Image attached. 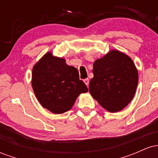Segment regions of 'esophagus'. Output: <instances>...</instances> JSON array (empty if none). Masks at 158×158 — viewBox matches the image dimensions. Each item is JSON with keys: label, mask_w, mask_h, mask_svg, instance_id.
Listing matches in <instances>:
<instances>
[{"label": "esophagus", "mask_w": 158, "mask_h": 158, "mask_svg": "<svg viewBox=\"0 0 158 158\" xmlns=\"http://www.w3.org/2000/svg\"><path fill=\"white\" fill-rule=\"evenodd\" d=\"M84 82L85 83V85H86L87 86H88V85H89V79H84Z\"/></svg>", "instance_id": "34e87169"}]
</instances>
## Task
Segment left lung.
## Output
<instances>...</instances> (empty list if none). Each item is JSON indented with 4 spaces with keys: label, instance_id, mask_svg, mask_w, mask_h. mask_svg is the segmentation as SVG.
<instances>
[{
    "label": "left lung",
    "instance_id": "1",
    "mask_svg": "<svg viewBox=\"0 0 158 158\" xmlns=\"http://www.w3.org/2000/svg\"><path fill=\"white\" fill-rule=\"evenodd\" d=\"M89 92L101 106L117 112L133 99L138 84V72L131 58L113 50L94 61Z\"/></svg>",
    "mask_w": 158,
    "mask_h": 158
}]
</instances>
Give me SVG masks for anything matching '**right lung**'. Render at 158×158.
Masks as SVG:
<instances>
[{"label": "right lung", "mask_w": 158, "mask_h": 158, "mask_svg": "<svg viewBox=\"0 0 158 158\" xmlns=\"http://www.w3.org/2000/svg\"><path fill=\"white\" fill-rule=\"evenodd\" d=\"M32 86L40 104L59 114L72 108L79 94L88 91L79 79L77 69L69 66L63 58L48 52L34 65Z\"/></svg>", "instance_id": "right-lung-1"}]
</instances>
